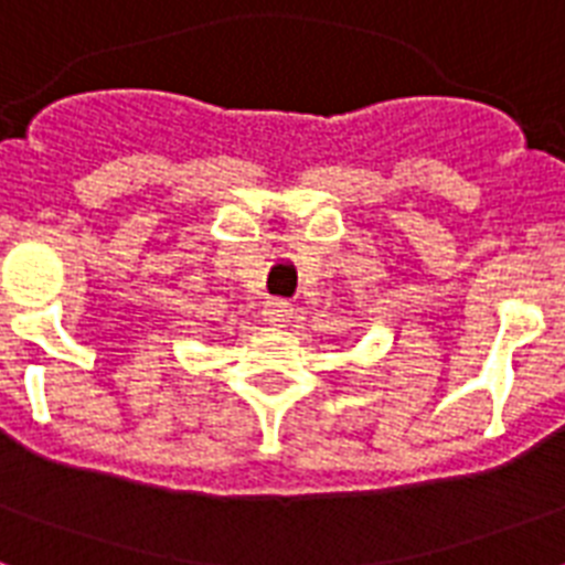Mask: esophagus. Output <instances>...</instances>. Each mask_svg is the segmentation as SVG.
Masks as SVG:
<instances>
[{
    "label": "esophagus",
    "instance_id": "1",
    "mask_svg": "<svg viewBox=\"0 0 565 565\" xmlns=\"http://www.w3.org/2000/svg\"><path fill=\"white\" fill-rule=\"evenodd\" d=\"M260 316H264L267 324L284 327L292 319V305L290 301H281V298H275V301H267V305H264V312H260Z\"/></svg>",
    "mask_w": 565,
    "mask_h": 565
}]
</instances>
